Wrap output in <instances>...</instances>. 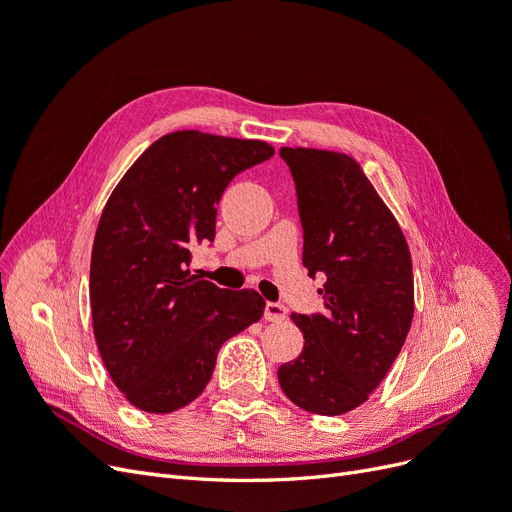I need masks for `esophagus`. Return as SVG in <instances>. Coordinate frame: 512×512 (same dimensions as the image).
<instances>
[{"label":"esophagus","instance_id":"esophagus-1","mask_svg":"<svg viewBox=\"0 0 512 512\" xmlns=\"http://www.w3.org/2000/svg\"><path fill=\"white\" fill-rule=\"evenodd\" d=\"M286 316H288L286 305H282V303H271V301L265 305V318H267L269 322H282V320H286Z\"/></svg>","mask_w":512,"mask_h":512}]
</instances>
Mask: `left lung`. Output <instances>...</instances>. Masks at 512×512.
I'll return each instance as SVG.
<instances>
[{"label": "left lung", "mask_w": 512, "mask_h": 512, "mask_svg": "<svg viewBox=\"0 0 512 512\" xmlns=\"http://www.w3.org/2000/svg\"><path fill=\"white\" fill-rule=\"evenodd\" d=\"M297 188L303 267L327 277L322 314H292L303 352L277 369L299 408L337 416L367 401L404 346L414 316L404 232L359 162L346 153L282 147Z\"/></svg>", "instance_id": "1"}]
</instances>
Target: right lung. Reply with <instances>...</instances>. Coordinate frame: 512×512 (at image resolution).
Instances as JSON below:
<instances>
[{"label": "right lung", "instance_id": "add662e5", "mask_svg": "<svg viewBox=\"0 0 512 512\" xmlns=\"http://www.w3.org/2000/svg\"><path fill=\"white\" fill-rule=\"evenodd\" d=\"M271 156L262 141L170 132L108 198L91 250V318L106 371L138 410L188 406L226 339L265 312L256 290L218 288L188 267L196 247L215 239L226 185Z\"/></svg>", "mask_w": 512, "mask_h": 512}]
</instances>
